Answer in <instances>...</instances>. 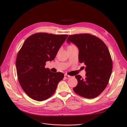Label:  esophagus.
<instances>
[{"label":"esophagus","instance_id":"esophagus-1","mask_svg":"<svg viewBox=\"0 0 127 127\" xmlns=\"http://www.w3.org/2000/svg\"><path fill=\"white\" fill-rule=\"evenodd\" d=\"M64 78H65V79H69V78H70V76H68V75H67L65 74V75H64Z\"/></svg>","mask_w":127,"mask_h":127}]
</instances>
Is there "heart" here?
Returning <instances> with one entry per match:
<instances>
[{
	"mask_svg": "<svg viewBox=\"0 0 127 127\" xmlns=\"http://www.w3.org/2000/svg\"><path fill=\"white\" fill-rule=\"evenodd\" d=\"M70 46H72V45H70Z\"/></svg>",
	"mask_w": 127,
	"mask_h": 127,
	"instance_id": "obj_1",
	"label": "heart"
}]
</instances>
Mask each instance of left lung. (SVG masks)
Segmentation results:
<instances>
[{
    "mask_svg": "<svg viewBox=\"0 0 127 127\" xmlns=\"http://www.w3.org/2000/svg\"><path fill=\"white\" fill-rule=\"evenodd\" d=\"M67 42L76 45L79 50V61L86 66V77L75 76L78 84L73 90L88 99L98 96L107 86L113 68L107 46L101 39L89 33L70 35Z\"/></svg>",
    "mask_w": 127,
    "mask_h": 127,
    "instance_id": "1",
    "label": "left lung"
}]
</instances>
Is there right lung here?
<instances>
[{"instance_id":"right-lung-1","label":"right lung","mask_w":127,"mask_h":127,"mask_svg":"<svg viewBox=\"0 0 127 127\" xmlns=\"http://www.w3.org/2000/svg\"><path fill=\"white\" fill-rule=\"evenodd\" d=\"M68 35L36 33L26 39L17 53L16 66L22 88L31 98L42 101L55 92L63 79L62 72H52L45 67L54 59Z\"/></svg>"}]
</instances>
